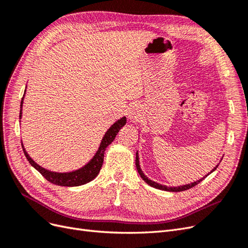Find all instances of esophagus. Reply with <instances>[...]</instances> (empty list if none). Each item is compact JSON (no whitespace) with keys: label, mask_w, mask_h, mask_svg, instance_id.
I'll return each instance as SVG.
<instances>
[{"label":"esophagus","mask_w":248,"mask_h":248,"mask_svg":"<svg viewBox=\"0 0 248 248\" xmlns=\"http://www.w3.org/2000/svg\"><path fill=\"white\" fill-rule=\"evenodd\" d=\"M138 116H139L138 109H137V108H131L130 111H129V114H128V117H129L131 120H136V119L138 118Z\"/></svg>","instance_id":"esophagus-1"}]
</instances>
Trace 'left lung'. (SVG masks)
Segmentation results:
<instances>
[{"label": "left lung", "instance_id": "left-lung-1", "mask_svg": "<svg viewBox=\"0 0 248 248\" xmlns=\"http://www.w3.org/2000/svg\"><path fill=\"white\" fill-rule=\"evenodd\" d=\"M136 166H137V169H138V171H139V174H140V176L141 177V179L144 180V181L147 183V184H149L150 186H152V187H154V188H157V189H161V190H166V191H172V192H179V191H184V190H187V189H189V188H192V187H194L196 185H198L201 181H202V180H204L206 177H204L202 179H201V180H199V181H197V182H193V183H190V184H187V185H183V186H179V187H168V186H166V185H161V184H158V183H156V182H154V181H151V180L150 179H148L145 175H144V172H142V170H140V163H139V155H138V153H137V156H136ZM217 167H218V164H217V166L211 170V172L213 171V170H215L216 169H217Z\"/></svg>", "mask_w": 248, "mask_h": 248}]
</instances>
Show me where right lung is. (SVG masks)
<instances>
[{"mask_svg":"<svg viewBox=\"0 0 248 248\" xmlns=\"http://www.w3.org/2000/svg\"><path fill=\"white\" fill-rule=\"evenodd\" d=\"M22 99H24V97H22ZM22 99L20 102V108L22 107ZM20 117H21V110L19 112V118ZM125 124H126V118L124 117L121 120L117 121L114 125H111V127L108 130V132L104 134V137L101 140L100 147L98 149V151H97V153L95 154V156L93 157V159L84 168L71 172H54L41 168L28 155L24 146L22 145L21 146H22V150H24L25 156L27 157L30 164L38 170L40 174L47 180V181L60 186H79L92 181V180L99 174L100 169L103 163L104 151H106L107 147L110 144V142L115 140L118 132Z\"/></svg>","mask_w":248,"mask_h":248,"instance_id":"1","label":"right lung"}]
</instances>
